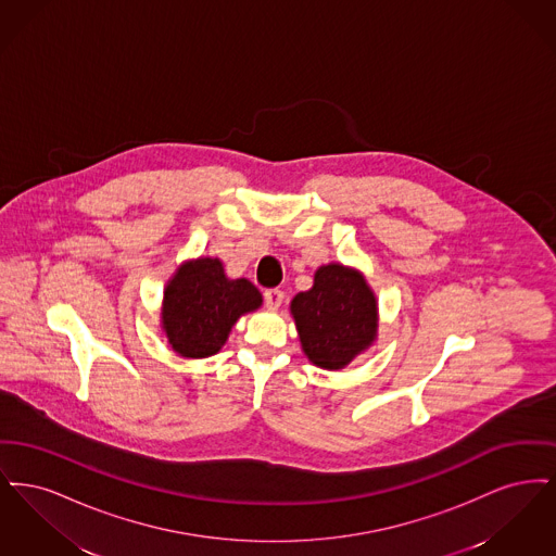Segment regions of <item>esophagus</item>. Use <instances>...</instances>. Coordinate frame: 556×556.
Here are the masks:
<instances>
[{"label": "esophagus", "mask_w": 556, "mask_h": 556, "mask_svg": "<svg viewBox=\"0 0 556 556\" xmlns=\"http://www.w3.org/2000/svg\"><path fill=\"white\" fill-rule=\"evenodd\" d=\"M265 302L266 306L270 308V311H277L279 306H281V302H283V291L281 290H266L265 291Z\"/></svg>", "instance_id": "obj_1"}]
</instances>
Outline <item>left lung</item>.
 Masks as SVG:
<instances>
[{"label": "left lung", "mask_w": 556, "mask_h": 556, "mask_svg": "<svg viewBox=\"0 0 556 556\" xmlns=\"http://www.w3.org/2000/svg\"><path fill=\"white\" fill-rule=\"evenodd\" d=\"M290 313L302 352L318 369H345L377 342V295L358 268L318 266L313 288L293 295Z\"/></svg>", "instance_id": "obj_1"}]
</instances>
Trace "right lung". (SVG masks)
Masks as SVG:
<instances>
[{"label":"right lung","instance_id":"add662e5","mask_svg":"<svg viewBox=\"0 0 556 556\" xmlns=\"http://www.w3.org/2000/svg\"><path fill=\"white\" fill-rule=\"evenodd\" d=\"M263 306L245 277L231 279L220 258L200 256L177 266L164 286L160 329L184 358H208L227 344L239 317Z\"/></svg>","mask_w":556,"mask_h":556}]
</instances>
